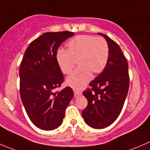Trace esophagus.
<instances>
[{
    "instance_id": "obj_1",
    "label": "esophagus",
    "mask_w": 150,
    "mask_h": 150,
    "mask_svg": "<svg viewBox=\"0 0 150 150\" xmlns=\"http://www.w3.org/2000/svg\"><path fill=\"white\" fill-rule=\"evenodd\" d=\"M74 97H75V98L79 97L80 95H81V92H79V91H76V90H75V89H74Z\"/></svg>"
}]
</instances>
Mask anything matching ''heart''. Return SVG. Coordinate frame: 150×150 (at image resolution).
Returning a JSON list of instances; mask_svg holds the SVG:
<instances>
[{
	"mask_svg": "<svg viewBox=\"0 0 150 150\" xmlns=\"http://www.w3.org/2000/svg\"><path fill=\"white\" fill-rule=\"evenodd\" d=\"M66 46V51L57 52V64L63 73L69 74L77 62L79 68L66 78V83L74 89H81L91 79L92 74H99L105 69L108 61V45L101 37L81 35L71 40Z\"/></svg>",
	"mask_w": 150,
	"mask_h": 150,
	"instance_id": "b5f03b06",
	"label": "heart"
}]
</instances>
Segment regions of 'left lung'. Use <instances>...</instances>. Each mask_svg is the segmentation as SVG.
<instances>
[{"label":"left lung","mask_w":150,"mask_h":150,"mask_svg":"<svg viewBox=\"0 0 150 150\" xmlns=\"http://www.w3.org/2000/svg\"><path fill=\"white\" fill-rule=\"evenodd\" d=\"M109 57L104 70L89 83L91 89L83 92L88 101L82 111L87 125L103 129L112 124L121 113L129 86V65L121 49L107 35Z\"/></svg>","instance_id":"1"}]
</instances>
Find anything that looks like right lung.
I'll list each match as a JSON object with an SVG mask.
<instances>
[{
	"label": "right lung",
	"instance_id": "obj_1",
	"mask_svg": "<svg viewBox=\"0 0 150 150\" xmlns=\"http://www.w3.org/2000/svg\"><path fill=\"white\" fill-rule=\"evenodd\" d=\"M74 34L69 31L42 34L29 44L20 65L21 100L29 119L42 130H52L62 123L74 96L69 86L55 92L64 81L57 50Z\"/></svg>",
	"mask_w": 150,
	"mask_h": 150
}]
</instances>
